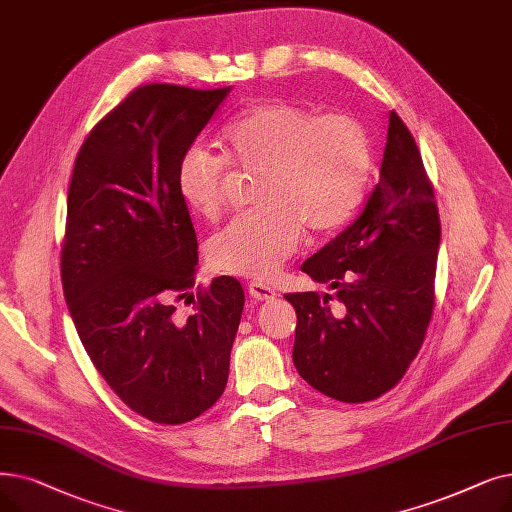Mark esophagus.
<instances>
[{"instance_id": "esophagus-1", "label": "esophagus", "mask_w": 512, "mask_h": 512, "mask_svg": "<svg viewBox=\"0 0 512 512\" xmlns=\"http://www.w3.org/2000/svg\"><path fill=\"white\" fill-rule=\"evenodd\" d=\"M249 295L255 299V301H274L276 299V291H272L270 286H265L261 282H253L249 286Z\"/></svg>"}]
</instances>
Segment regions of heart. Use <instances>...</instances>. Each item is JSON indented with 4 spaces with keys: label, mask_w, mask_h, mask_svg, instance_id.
<instances>
[{
    "label": "heart",
    "mask_w": 512,
    "mask_h": 512,
    "mask_svg": "<svg viewBox=\"0 0 512 512\" xmlns=\"http://www.w3.org/2000/svg\"><path fill=\"white\" fill-rule=\"evenodd\" d=\"M221 157L192 148L177 167V192L207 221L226 211L236 175L257 177L261 211L211 238L217 272L268 282L291 259L303 228L337 232L358 211L370 169L364 127L347 115H318L286 100L251 104L224 127Z\"/></svg>",
    "instance_id": "1"
}]
</instances>
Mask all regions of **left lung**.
<instances>
[{
	"instance_id": "left-lung-1",
	"label": "left lung",
	"mask_w": 512,
	"mask_h": 512,
	"mask_svg": "<svg viewBox=\"0 0 512 512\" xmlns=\"http://www.w3.org/2000/svg\"><path fill=\"white\" fill-rule=\"evenodd\" d=\"M439 238L420 150L391 113L381 177L362 215L301 265L335 297L286 295L297 311L293 362L311 387L362 404L402 381L433 316Z\"/></svg>"
}]
</instances>
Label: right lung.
I'll return each instance as SVG.
<instances>
[{"instance_id":"1","label":"right lung","mask_w":512,"mask_h":512,"mask_svg":"<svg viewBox=\"0 0 512 512\" xmlns=\"http://www.w3.org/2000/svg\"><path fill=\"white\" fill-rule=\"evenodd\" d=\"M230 94L148 83L85 138L66 198L60 276L77 335L121 402L159 425L209 410L228 383L244 293L196 288L198 244L177 167ZM193 303L190 317L174 303Z\"/></svg>"}]
</instances>
